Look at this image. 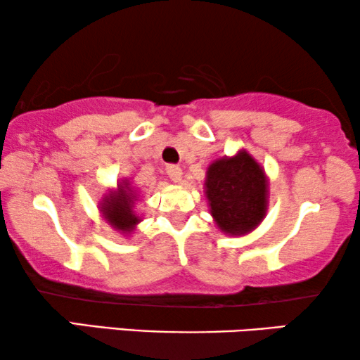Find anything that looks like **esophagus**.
Listing matches in <instances>:
<instances>
[{
  "label": "esophagus",
  "mask_w": 360,
  "mask_h": 360,
  "mask_svg": "<svg viewBox=\"0 0 360 360\" xmlns=\"http://www.w3.org/2000/svg\"><path fill=\"white\" fill-rule=\"evenodd\" d=\"M167 175L170 176L172 181H175V184H180L181 176H184V172H181L179 165L170 164V165H167Z\"/></svg>",
  "instance_id": "obj_1"
}]
</instances>
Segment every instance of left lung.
Returning a JSON list of instances; mask_svg holds the SVG:
<instances>
[{
	"mask_svg": "<svg viewBox=\"0 0 360 360\" xmlns=\"http://www.w3.org/2000/svg\"><path fill=\"white\" fill-rule=\"evenodd\" d=\"M205 196L224 234L245 236L262 223L269 206V179L262 165L240 149L221 157L206 170Z\"/></svg>",
	"mask_w": 360,
	"mask_h": 360,
	"instance_id": "left-lung-1",
	"label": "left lung"
}]
</instances>
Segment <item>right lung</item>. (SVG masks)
I'll list each match as a JSON object with an SVG mask.
<instances>
[{
	"label": "right lung",
	"instance_id": "add662e5",
	"mask_svg": "<svg viewBox=\"0 0 360 360\" xmlns=\"http://www.w3.org/2000/svg\"><path fill=\"white\" fill-rule=\"evenodd\" d=\"M137 190L127 179L121 180L115 190L108 191L100 201V213L117 233L132 234L141 218L134 213Z\"/></svg>",
	"mask_w": 360,
	"mask_h": 360
}]
</instances>
